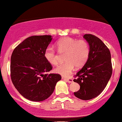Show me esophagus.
<instances>
[{"mask_svg":"<svg viewBox=\"0 0 122 122\" xmlns=\"http://www.w3.org/2000/svg\"><path fill=\"white\" fill-rule=\"evenodd\" d=\"M62 79H64V81H66L67 82H69V83L73 82V79H72V78H66V77H64L63 76L62 77Z\"/></svg>","mask_w":122,"mask_h":122,"instance_id":"34e87169","label":"esophagus"}]
</instances>
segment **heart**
Masks as SVG:
<instances>
[{
  "instance_id": "obj_1",
  "label": "heart",
  "mask_w": 122,
  "mask_h": 122,
  "mask_svg": "<svg viewBox=\"0 0 122 122\" xmlns=\"http://www.w3.org/2000/svg\"><path fill=\"white\" fill-rule=\"evenodd\" d=\"M56 46L60 53H65L66 62L55 69V72L63 76L67 77L73 71L75 66H83L89 57L90 47L84 40H79L71 37H64L56 43ZM45 58L50 64L56 66L58 63L59 56L53 48L48 47L45 51Z\"/></svg>"
}]
</instances>
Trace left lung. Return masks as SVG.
<instances>
[{
  "mask_svg": "<svg viewBox=\"0 0 122 122\" xmlns=\"http://www.w3.org/2000/svg\"><path fill=\"white\" fill-rule=\"evenodd\" d=\"M90 47L89 57L74 82L80 85V89L74 94L79 99L87 101L98 96L104 91L112 74L111 55L108 48L96 36H83Z\"/></svg>",
  "mask_w": 122,
  "mask_h": 122,
  "instance_id": "8db88e82",
  "label": "left lung"
}]
</instances>
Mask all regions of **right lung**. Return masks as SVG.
I'll return each mask as SVG.
<instances>
[{"instance_id":"1","label":"right lung","mask_w":122,"mask_h":122,"mask_svg":"<svg viewBox=\"0 0 122 122\" xmlns=\"http://www.w3.org/2000/svg\"><path fill=\"white\" fill-rule=\"evenodd\" d=\"M52 40L51 35L31 36L19 44L11 56L12 83L21 96L34 102L48 99L61 79L58 74H46L53 69L45 58Z\"/></svg>"}]
</instances>
